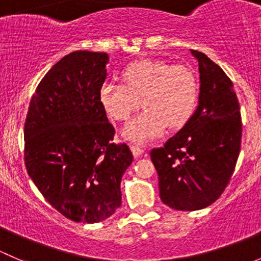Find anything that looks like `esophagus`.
I'll return each instance as SVG.
<instances>
[{
  "mask_svg": "<svg viewBox=\"0 0 261 261\" xmlns=\"http://www.w3.org/2000/svg\"><path fill=\"white\" fill-rule=\"evenodd\" d=\"M131 150H133L135 156H140V155H143L144 151H145L144 147H141L140 145H136V144H133V145H131Z\"/></svg>",
  "mask_w": 261,
  "mask_h": 261,
  "instance_id": "34e87169",
  "label": "esophagus"
}]
</instances>
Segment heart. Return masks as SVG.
Listing matches in <instances>:
<instances>
[{"mask_svg": "<svg viewBox=\"0 0 261 261\" xmlns=\"http://www.w3.org/2000/svg\"><path fill=\"white\" fill-rule=\"evenodd\" d=\"M123 84L106 82L99 89V99L107 114L125 122L140 107L141 114L125 127L134 141L150 140L162 135L165 127H181L194 111L198 81L191 68L160 60H140L122 73Z\"/></svg>", "mask_w": 261, "mask_h": 261, "instance_id": "1", "label": "heart"}]
</instances>
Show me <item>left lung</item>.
I'll use <instances>...</instances> for the list:
<instances>
[{
	"instance_id": "8db88e82",
	"label": "left lung",
	"mask_w": 261,
	"mask_h": 261,
	"mask_svg": "<svg viewBox=\"0 0 261 261\" xmlns=\"http://www.w3.org/2000/svg\"><path fill=\"white\" fill-rule=\"evenodd\" d=\"M199 105L179 133L150 151L163 203L179 211L208 207L231 179L241 146L240 105L226 73L203 53Z\"/></svg>"
}]
</instances>
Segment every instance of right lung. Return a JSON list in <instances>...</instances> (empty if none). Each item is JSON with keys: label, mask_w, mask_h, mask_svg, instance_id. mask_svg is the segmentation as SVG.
<instances>
[{"label": "right lung", "mask_w": 261, "mask_h": 261, "mask_svg": "<svg viewBox=\"0 0 261 261\" xmlns=\"http://www.w3.org/2000/svg\"><path fill=\"white\" fill-rule=\"evenodd\" d=\"M106 53L73 51L44 75L29 106L26 170L44 198L75 222L94 223L121 206L120 183L134 156L112 143L115 127L99 99Z\"/></svg>", "instance_id": "obj_1"}]
</instances>
